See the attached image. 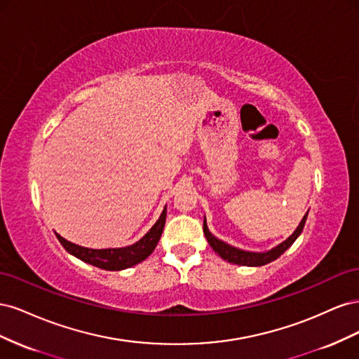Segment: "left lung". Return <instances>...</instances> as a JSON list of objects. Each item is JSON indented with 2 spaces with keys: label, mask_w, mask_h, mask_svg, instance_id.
<instances>
[{
  "label": "left lung",
  "mask_w": 359,
  "mask_h": 359,
  "mask_svg": "<svg viewBox=\"0 0 359 359\" xmlns=\"http://www.w3.org/2000/svg\"><path fill=\"white\" fill-rule=\"evenodd\" d=\"M307 215H309V211L306 212V215L302 217V220L299 222L298 227L295 231H293V233L287 238L286 241L280 243L274 248L268 250V252H247V250L236 248L231 244H227V243L219 240V238H215L210 232L208 224H206V219H203V233L206 236V241L210 243V245L212 247L214 252L219 255L222 259L227 260V262L235 264V265H243V266H262V265H266L269 262H273V260L278 259L293 243H295V240L301 235V232L304 229V224H306Z\"/></svg>",
  "instance_id": "left-lung-1"
}]
</instances>
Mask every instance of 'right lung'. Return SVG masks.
Returning <instances> with one entry per match:
<instances>
[{
    "label": "right lung",
    "instance_id": "obj_1",
    "mask_svg": "<svg viewBox=\"0 0 359 359\" xmlns=\"http://www.w3.org/2000/svg\"><path fill=\"white\" fill-rule=\"evenodd\" d=\"M165 223H166V206L165 210L161 211L158 220L154 223V226L151 227V229L140 238L137 243L127 247H118V248H100V250L88 248V247H82L64 240V238L58 233L55 235L58 238V241L61 243V245L74 257H78L86 264L106 269V271H121V269L140 264L154 252L156 245L160 241Z\"/></svg>",
    "mask_w": 359,
    "mask_h": 359
}]
</instances>
